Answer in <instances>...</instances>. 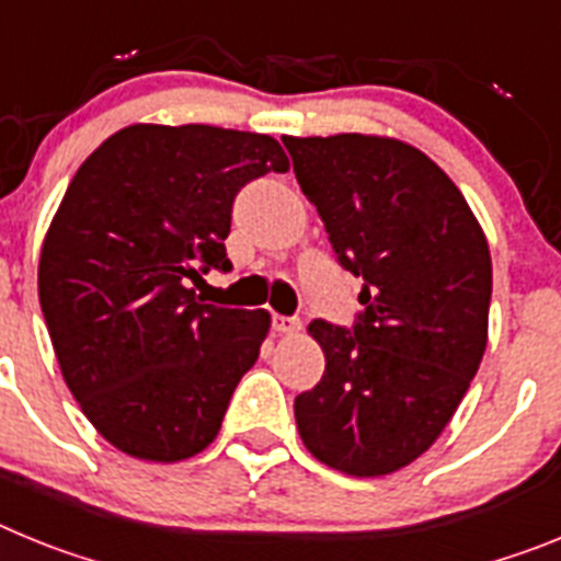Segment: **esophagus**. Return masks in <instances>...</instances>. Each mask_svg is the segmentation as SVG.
Wrapping results in <instances>:
<instances>
[{
  "label": "esophagus",
  "instance_id": "34e87169",
  "mask_svg": "<svg viewBox=\"0 0 561 561\" xmlns=\"http://www.w3.org/2000/svg\"><path fill=\"white\" fill-rule=\"evenodd\" d=\"M300 317H286V314H272V329L277 334H297L300 331Z\"/></svg>",
  "mask_w": 561,
  "mask_h": 561
}]
</instances>
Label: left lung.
I'll use <instances>...</instances> for the list:
<instances>
[{
  "label": "left lung",
  "instance_id": "8db88e82",
  "mask_svg": "<svg viewBox=\"0 0 561 561\" xmlns=\"http://www.w3.org/2000/svg\"><path fill=\"white\" fill-rule=\"evenodd\" d=\"M342 270L362 277L351 329L314 320L325 374L295 399L306 449L379 478L435 444L485 351L492 255L427 153L390 137H284Z\"/></svg>",
  "mask_w": 561,
  "mask_h": 561
}]
</instances>
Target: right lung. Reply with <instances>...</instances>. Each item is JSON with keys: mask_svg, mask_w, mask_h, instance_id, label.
Returning a JSON list of instances; mask_svg holds the SVG:
<instances>
[{"mask_svg": "<svg viewBox=\"0 0 561 561\" xmlns=\"http://www.w3.org/2000/svg\"><path fill=\"white\" fill-rule=\"evenodd\" d=\"M270 171L289 160L266 134L137 123L69 182L38 300L67 388L121 453L173 463L219 435L270 314L202 304L191 284L230 270L232 202Z\"/></svg>", "mask_w": 561, "mask_h": 561, "instance_id": "1", "label": "right lung"}]
</instances>
